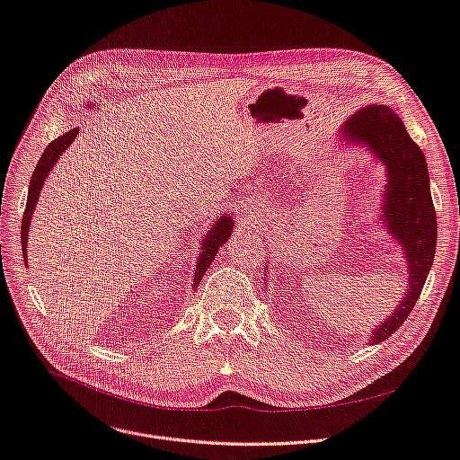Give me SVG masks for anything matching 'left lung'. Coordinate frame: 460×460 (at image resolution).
Returning a JSON list of instances; mask_svg holds the SVG:
<instances>
[{
  "instance_id": "8db88e82",
  "label": "left lung",
  "mask_w": 460,
  "mask_h": 460,
  "mask_svg": "<svg viewBox=\"0 0 460 460\" xmlns=\"http://www.w3.org/2000/svg\"><path fill=\"white\" fill-rule=\"evenodd\" d=\"M343 145H364L385 165L380 220L401 246L408 267V288L392 315L371 332L369 343H382L408 319L425 285L437 252V212H434L429 169L421 149L408 136L397 113L371 104L356 111L341 127Z\"/></svg>"
}]
</instances>
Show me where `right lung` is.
<instances>
[{
  "label": "right lung",
  "instance_id": "1",
  "mask_svg": "<svg viewBox=\"0 0 460 460\" xmlns=\"http://www.w3.org/2000/svg\"><path fill=\"white\" fill-rule=\"evenodd\" d=\"M87 108H91V104H87ZM96 110V108H94ZM78 128H72L68 132H65L63 136L56 137L48 147L44 149L35 172H33V177H31V182H30V191H28V203H26V212H23V217H22V253H23V262H26V246H28V231H30V226H31V216L35 212V207H37V201H39V193L42 190V184L48 177V173H50V169L56 165V162L59 160V156L70 147V143L76 139L78 136ZM233 217L224 214L220 216V220H216L214 226L208 229L207 236L203 238L201 243V253L198 257V264H196V274H193V288L199 287V281L201 278L205 276L207 269L212 264L216 253L220 252V248L227 243V238L231 236V231H233Z\"/></svg>",
  "mask_w": 460,
  "mask_h": 460
}]
</instances>
